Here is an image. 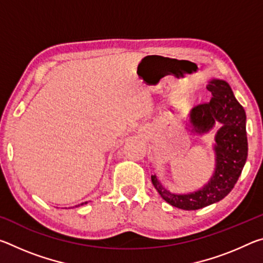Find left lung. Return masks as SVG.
<instances>
[{
  "instance_id": "8db88e82",
  "label": "left lung",
  "mask_w": 263,
  "mask_h": 263,
  "mask_svg": "<svg viewBox=\"0 0 263 263\" xmlns=\"http://www.w3.org/2000/svg\"><path fill=\"white\" fill-rule=\"evenodd\" d=\"M211 100L191 110L190 119L194 130L204 133L211 130L215 123H221L216 135V169L206 185L195 193L177 195L169 193L152 175V183L161 197L171 205L182 210H198L219 202L233 189L247 159L246 114L235 100L228 82L211 80L206 86Z\"/></svg>"
}]
</instances>
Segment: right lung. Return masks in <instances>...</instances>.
I'll return each instance as SVG.
<instances>
[{
    "instance_id": "obj_1",
    "label": "right lung",
    "mask_w": 263,
    "mask_h": 263,
    "mask_svg": "<svg viewBox=\"0 0 263 263\" xmlns=\"http://www.w3.org/2000/svg\"><path fill=\"white\" fill-rule=\"evenodd\" d=\"M83 204H87V202H84V203H81V204H79V206H80V205H83ZM77 206H78V205H77Z\"/></svg>"
}]
</instances>
